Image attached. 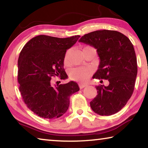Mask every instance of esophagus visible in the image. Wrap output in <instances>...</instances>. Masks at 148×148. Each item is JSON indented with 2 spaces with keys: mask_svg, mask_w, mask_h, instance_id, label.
<instances>
[{
  "mask_svg": "<svg viewBox=\"0 0 148 148\" xmlns=\"http://www.w3.org/2000/svg\"><path fill=\"white\" fill-rule=\"evenodd\" d=\"M86 86H87V85L85 84H79V87L80 89H83L84 87H85Z\"/></svg>",
  "mask_w": 148,
  "mask_h": 148,
  "instance_id": "1",
  "label": "esophagus"
}]
</instances>
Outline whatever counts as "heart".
<instances>
[{
    "label": "heart",
    "mask_w": 148,
    "mask_h": 148,
    "mask_svg": "<svg viewBox=\"0 0 148 148\" xmlns=\"http://www.w3.org/2000/svg\"><path fill=\"white\" fill-rule=\"evenodd\" d=\"M88 49H95L91 46H87L84 47L83 51ZM69 51H67L65 53L64 57V64L65 65L68 64L69 62ZM92 74V71L89 68L86 67H78V68H74L71 69L69 72V77L70 78L74 81H77L85 83L88 81L90 76Z\"/></svg>",
    "instance_id": "1"
}]
</instances>
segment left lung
<instances>
[{"label":"left lung","instance_id":"left-lung-1","mask_svg":"<svg viewBox=\"0 0 148 148\" xmlns=\"http://www.w3.org/2000/svg\"><path fill=\"white\" fill-rule=\"evenodd\" d=\"M79 42L97 49L101 61L92 78L109 82L108 86L95 87L97 95L90 102L91 109L101 116L117 113L125 106L134 89L138 67L133 45L123 34L110 30L89 32Z\"/></svg>","mask_w":148,"mask_h":148}]
</instances>
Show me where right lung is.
Instances as JSON below:
<instances>
[{"label":"right lung","mask_w":148,"mask_h":148,"mask_svg":"<svg viewBox=\"0 0 148 148\" xmlns=\"http://www.w3.org/2000/svg\"><path fill=\"white\" fill-rule=\"evenodd\" d=\"M80 36L69 38L39 35L25 45L18 59L17 80L25 104L33 113L44 119H53L67 111L70 97L78 91L74 82L53 86V77L67 76L64 69L66 49L73 46Z\"/></svg>","instance_id":"add662e5"}]
</instances>
